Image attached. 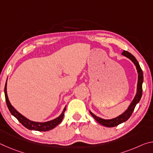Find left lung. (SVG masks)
<instances>
[{
    "label": "left lung",
    "instance_id": "1",
    "mask_svg": "<svg viewBox=\"0 0 153 153\" xmlns=\"http://www.w3.org/2000/svg\"><path fill=\"white\" fill-rule=\"evenodd\" d=\"M122 55L123 56H126L127 58L130 59V60L133 62L134 64L136 65L137 71H138V84H137V91L135 97L132 100V102H131V104L129 105V107L128 108L125 112L123 113L121 115H119L118 117L111 119V120H105V119H102L100 117H98L97 116H96L94 114H93L91 111H90V114L94 117V120L97 121L98 123L101 124L102 126H104L105 127H108V128H112V127L117 126L120 124L125 122L130 117V116L132 114L133 111L135 108L136 105L138 104L140 100L141 99L142 94V83H143V72L141 69L140 66L138 63V61L136 60V59L134 57V56L131 55V53H129V52L126 51H123L122 53Z\"/></svg>",
    "mask_w": 153,
    "mask_h": 153
}]
</instances>
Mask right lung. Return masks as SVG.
<instances>
[{"label": "right lung", "instance_id": "obj_1", "mask_svg": "<svg viewBox=\"0 0 153 153\" xmlns=\"http://www.w3.org/2000/svg\"><path fill=\"white\" fill-rule=\"evenodd\" d=\"M4 95H5V100H6L7 105L8 107L9 110L11 113L12 114L14 117L17 119V120L19 121V122L22 124L23 126L25 128L30 129V130H36V131H49L51 129L55 128V127L60 123L63 119L64 113L66 110V106L64 108L63 112L58 117L51 121H46V122H36V121H33L30 120H28L26 117H25L24 115L19 113L18 111L15 109V108L11 105V102H9L8 96H7V82L5 84L4 86Z\"/></svg>", "mask_w": 153, "mask_h": 153}]
</instances>
